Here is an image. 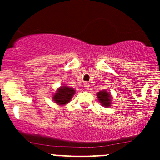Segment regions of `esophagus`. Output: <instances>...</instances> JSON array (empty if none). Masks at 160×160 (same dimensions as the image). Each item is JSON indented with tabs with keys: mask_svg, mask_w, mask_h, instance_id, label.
<instances>
[{
	"mask_svg": "<svg viewBox=\"0 0 160 160\" xmlns=\"http://www.w3.org/2000/svg\"><path fill=\"white\" fill-rule=\"evenodd\" d=\"M84 88H85V89L86 90H88V89H89V87H90V84H89V83H88V82H85L84 83Z\"/></svg>",
	"mask_w": 160,
	"mask_h": 160,
	"instance_id": "obj_1",
	"label": "esophagus"
}]
</instances>
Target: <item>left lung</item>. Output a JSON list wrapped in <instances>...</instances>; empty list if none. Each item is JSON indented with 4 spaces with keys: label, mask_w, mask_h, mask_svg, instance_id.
<instances>
[{
    "label": "left lung",
    "mask_w": 160,
    "mask_h": 160,
    "mask_svg": "<svg viewBox=\"0 0 160 160\" xmlns=\"http://www.w3.org/2000/svg\"><path fill=\"white\" fill-rule=\"evenodd\" d=\"M98 100H99L100 103L102 104L104 107H109L111 104V95L110 93H108L105 90H102V91L98 92Z\"/></svg>",
    "instance_id": "1"
}]
</instances>
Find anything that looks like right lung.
Masks as SVG:
<instances>
[{
  "instance_id": "1",
  "label": "right lung",
  "mask_w": 160,
  "mask_h": 160,
  "mask_svg": "<svg viewBox=\"0 0 160 160\" xmlns=\"http://www.w3.org/2000/svg\"><path fill=\"white\" fill-rule=\"evenodd\" d=\"M75 93V90L72 88H70L67 86L60 87L59 89L55 93L53 100L55 102L60 105H64L70 101L72 96Z\"/></svg>"
}]
</instances>
